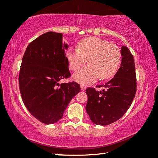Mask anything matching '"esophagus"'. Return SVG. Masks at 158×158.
I'll return each mask as SVG.
<instances>
[{
    "label": "esophagus",
    "mask_w": 158,
    "mask_h": 158,
    "mask_svg": "<svg viewBox=\"0 0 158 158\" xmlns=\"http://www.w3.org/2000/svg\"><path fill=\"white\" fill-rule=\"evenodd\" d=\"M81 89L82 90H85V86L84 85H81Z\"/></svg>",
    "instance_id": "esophagus-1"
}]
</instances>
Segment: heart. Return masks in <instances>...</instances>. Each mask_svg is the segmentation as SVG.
<instances>
[{
	"label": "heart",
	"mask_w": 158,
	"mask_h": 158,
	"mask_svg": "<svg viewBox=\"0 0 158 158\" xmlns=\"http://www.w3.org/2000/svg\"><path fill=\"white\" fill-rule=\"evenodd\" d=\"M65 57L69 68L77 70L86 63L89 65L79 69L73 78L80 84L87 85L95 82L99 77L106 79L114 75L121 62V52L116 44L96 37L83 39L77 48H69L66 51Z\"/></svg>",
	"instance_id": "heart-1"
}]
</instances>
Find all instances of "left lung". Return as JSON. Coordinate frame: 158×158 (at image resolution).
<instances>
[{
    "label": "left lung",
    "mask_w": 158,
    "mask_h": 158,
    "mask_svg": "<svg viewBox=\"0 0 158 158\" xmlns=\"http://www.w3.org/2000/svg\"><path fill=\"white\" fill-rule=\"evenodd\" d=\"M122 62L114 78L100 91L93 88L85 90L88 102L85 106L90 119L95 124L107 125L121 118L132 104L137 91L135 59L125 46L121 47Z\"/></svg>",
    "instance_id": "8db88e82"
}]
</instances>
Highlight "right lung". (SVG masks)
<instances>
[{"instance_id": "obj_1", "label": "right lung", "mask_w": 158, "mask_h": 158, "mask_svg": "<svg viewBox=\"0 0 158 158\" xmlns=\"http://www.w3.org/2000/svg\"><path fill=\"white\" fill-rule=\"evenodd\" d=\"M63 42V34L47 32L28 45L21 62L19 85L28 111L39 121L53 124L62 118L80 85L73 81L59 84L71 76Z\"/></svg>"}]
</instances>
